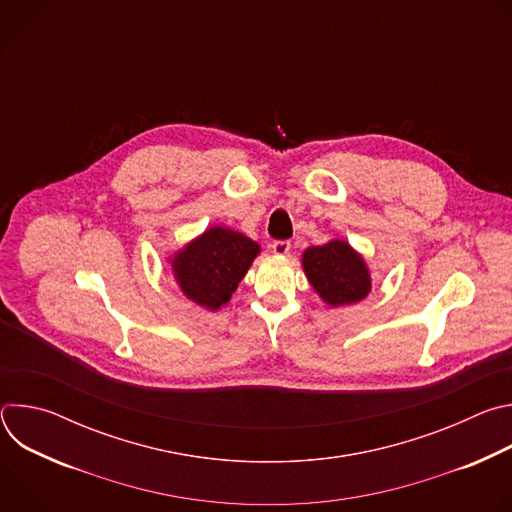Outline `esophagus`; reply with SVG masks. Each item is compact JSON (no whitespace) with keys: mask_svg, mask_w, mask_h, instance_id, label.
Masks as SVG:
<instances>
[{"mask_svg":"<svg viewBox=\"0 0 512 512\" xmlns=\"http://www.w3.org/2000/svg\"><path fill=\"white\" fill-rule=\"evenodd\" d=\"M289 249H291L289 241H273V245H271V251L279 257H285L289 253Z\"/></svg>","mask_w":512,"mask_h":512,"instance_id":"obj_1","label":"esophagus"}]
</instances>
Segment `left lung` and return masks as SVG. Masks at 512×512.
<instances>
[{"label":"left lung","instance_id":"8db88e82","mask_svg":"<svg viewBox=\"0 0 512 512\" xmlns=\"http://www.w3.org/2000/svg\"><path fill=\"white\" fill-rule=\"evenodd\" d=\"M302 267L316 294L332 308L362 302L371 294L373 281L367 261L344 239L306 249Z\"/></svg>","mask_w":512,"mask_h":512}]
</instances>
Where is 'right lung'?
<instances>
[{
	"instance_id": "add662e5",
	"label": "right lung",
	"mask_w": 512,
	"mask_h": 512,
	"mask_svg": "<svg viewBox=\"0 0 512 512\" xmlns=\"http://www.w3.org/2000/svg\"><path fill=\"white\" fill-rule=\"evenodd\" d=\"M261 247L227 227H210L170 255L182 294L210 312L221 310L247 275Z\"/></svg>"
}]
</instances>
